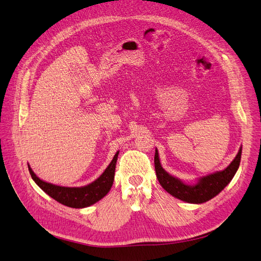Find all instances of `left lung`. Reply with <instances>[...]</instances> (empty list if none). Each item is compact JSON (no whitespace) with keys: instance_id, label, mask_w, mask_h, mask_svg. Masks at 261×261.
Wrapping results in <instances>:
<instances>
[{"instance_id":"obj_1","label":"left lung","mask_w":261,"mask_h":261,"mask_svg":"<svg viewBox=\"0 0 261 261\" xmlns=\"http://www.w3.org/2000/svg\"><path fill=\"white\" fill-rule=\"evenodd\" d=\"M241 154L242 147L240 148L234 160L231 162L230 165L226 169L202 177L196 185L189 186L165 172L163 167L161 166L158 150H155L154 166L156 178L161 186L169 194H172L173 196L177 197V199L188 203H204L213 199L214 196H216L232 180L233 176L236 175L240 166Z\"/></svg>"}]
</instances>
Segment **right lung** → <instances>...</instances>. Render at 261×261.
Segmentation results:
<instances>
[{
    "label": "right lung",
    "mask_w": 261,
    "mask_h": 261,
    "mask_svg": "<svg viewBox=\"0 0 261 261\" xmlns=\"http://www.w3.org/2000/svg\"><path fill=\"white\" fill-rule=\"evenodd\" d=\"M118 155L119 151L116 152V154L111 161V163L106 168V170L99 178L96 179L92 184L79 188L60 187L45 182L41 180L39 177H37V175L33 173V170L30 168V166H28L32 179L45 193H47L57 202L69 206V207L83 208L101 200L102 197L110 191L114 180V172Z\"/></svg>",
    "instance_id": "1"
}]
</instances>
